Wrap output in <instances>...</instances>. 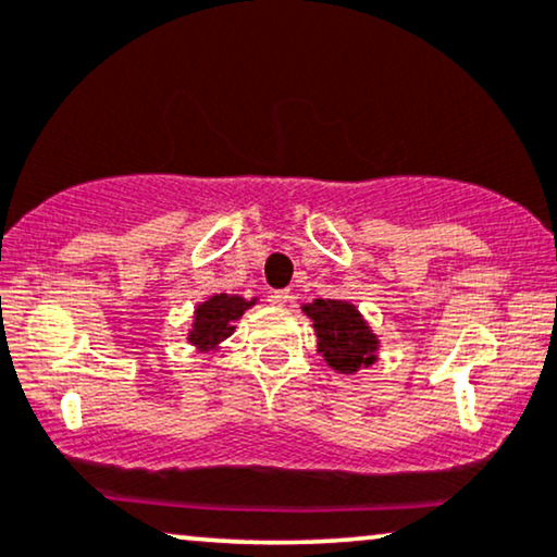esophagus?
<instances>
[{
  "mask_svg": "<svg viewBox=\"0 0 557 557\" xmlns=\"http://www.w3.org/2000/svg\"><path fill=\"white\" fill-rule=\"evenodd\" d=\"M288 299H292V296H288V288H276V292H273V296H271L273 305H278V307H284Z\"/></svg>",
  "mask_w": 557,
  "mask_h": 557,
  "instance_id": "obj_1",
  "label": "esophagus"
}]
</instances>
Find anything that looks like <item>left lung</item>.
Here are the masks:
<instances>
[{
    "instance_id": "1",
    "label": "left lung",
    "mask_w": 557,
    "mask_h": 557,
    "mask_svg": "<svg viewBox=\"0 0 557 557\" xmlns=\"http://www.w3.org/2000/svg\"><path fill=\"white\" fill-rule=\"evenodd\" d=\"M305 312L314 320L320 352L327 360V366L335 371L352 373L363 363H373V352L379 343H375L368 324L360 320L356 307L337 299H317L314 305L305 307Z\"/></svg>"
}]
</instances>
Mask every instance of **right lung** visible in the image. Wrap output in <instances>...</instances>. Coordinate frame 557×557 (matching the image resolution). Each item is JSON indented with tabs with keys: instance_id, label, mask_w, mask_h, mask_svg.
Returning a JSON list of instances; mask_svg holds the SVG:
<instances>
[{
	"instance_id": "add662e5",
	"label": "right lung",
	"mask_w": 557,
	"mask_h": 557,
	"mask_svg": "<svg viewBox=\"0 0 557 557\" xmlns=\"http://www.w3.org/2000/svg\"><path fill=\"white\" fill-rule=\"evenodd\" d=\"M250 305L252 301H245L240 296H212V299L197 309V320H194V332L189 341L199 345V348H209V345L225 341V337L233 335L235 322L240 320V314Z\"/></svg>"
}]
</instances>
